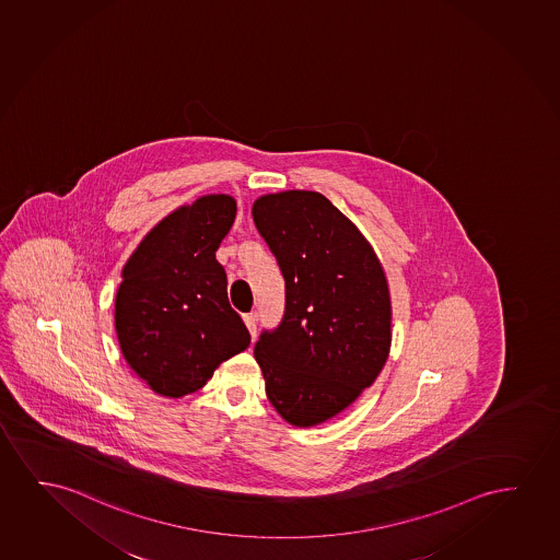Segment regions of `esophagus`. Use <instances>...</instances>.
Instances as JSON below:
<instances>
[{
	"instance_id": "obj_1",
	"label": "esophagus",
	"mask_w": 560,
	"mask_h": 560,
	"mask_svg": "<svg viewBox=\"0 0 560 560\" xmlns=\"http://www.w3.org/2000/svg\"><path fill=\"white\" fill-rule=\"evenodd\" d=\"M243 322H245L246 329L253 335L254 340L256 338V322H258V317H256V314H246L243 315Z\"/></svg>"
}]
</instances>
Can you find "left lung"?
Masks as SVG:
<instances>
[{"label":"left lung","instance_id":"1","mask_svg":"<svg viewBox=\"0 0 560 560\" xmlns=\"http://www.w3.org/2000/svg\"><path fill=\"white\" fill-rule=\"evenodd\" d=\"M253 218L287 287L281 325L254 346L266 394L300 429L327 422L375 383L392 345V304L373 246L322 192H269Z\"/></svg>","mask_w":560,"mask_h":560}]
</instances>
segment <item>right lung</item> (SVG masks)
I'll use <instances>...</instances> for the list:
<instances>
[{
  "instance_id": "right-lung-1",
  "label": "right lung",
  "mask_w": 560,
  "mask_h": 560,
  "mask_svg": "<svg viewBox=\"0 0 560 560\" xmlns=\"http://www.w3.org/2000/svg\"><path fill=\"white\" fill-rule=\"evenodd\" d=\"M235 214L230 195L199 197L162 218L122 268L116 337L124 360L159 396L199 390L222 361L250 345L215 260Z\"/></svg>"
}]
</instances>
